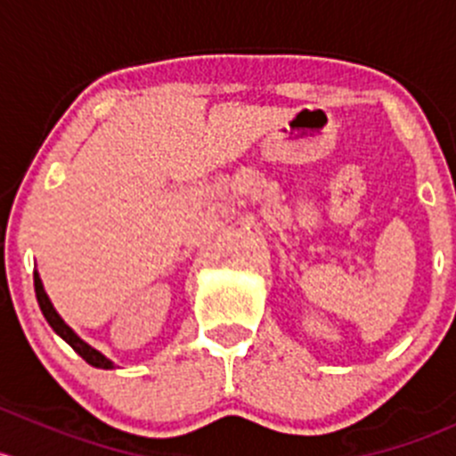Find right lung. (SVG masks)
Returning a JSON list of instances; mask_svg holds the SVG:
<instances>
[{"instance_id":"obj_1","label":"right lung","mask_w":456,"mask_h":456,"mask_svg":"<svg viewBox=\"0 0 456 456\" xmlns=\"http://www.w3.org/2000/svg\"><path fill=\"white\" fill-rule=\"evenodd\" d=\"M35 293H37V302H39L41 314H44L45 320H48V324L53 326V330L59 335V338L66 339V342L70 344V346L75 348V351L79 353V355L84 357V360L90 366H96V369H114V364L108 360V357L101 355V353L96 351V348H92L90 344H86L84 339H81L79 335H77L75 330H72L70 326H68L66 322L61 320V315L54 311L53 302H50L48 293L44 291V284H41V278H39V273H37V271H35Z\"/></svg>"}]
</instances>
